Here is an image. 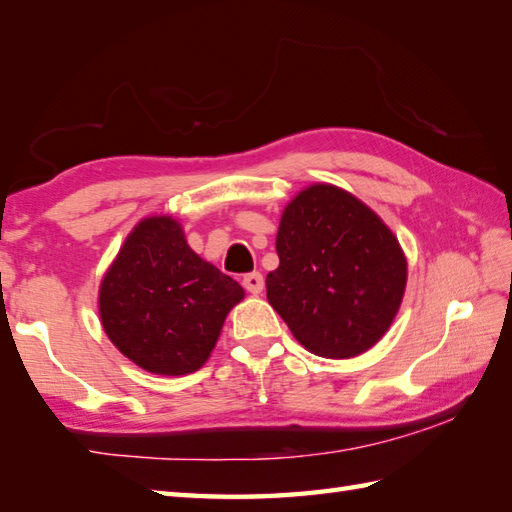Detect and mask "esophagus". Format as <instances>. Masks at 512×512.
<instances>
[{
  "label": "esophagus",
  "mask_w": 512,
  "mask_h": 512,
  "mask_svg": "<svg viewBox=\"0 0 512 512\" xmlns=\"http://www.w3.org/2000/svg\"><path fill=\"white\" fill-rule=\"evenodd\" d=\"M243 287L249 293H260V291H263V287H265L263 274H260V271H252V274H245L243 276Z\"/></svg>",
  "instance_id": "34e87169"
}]
</instances>
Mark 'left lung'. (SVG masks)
<instances>
[{"label":"left lung","instance_id":"obj_1","mask_svg":"<svg viewBox=\"0 0 512 512\" xmlns=\"http://www.w3.org/2000/svg\"><path fill=\"white\" fill-rule=\"evenodd\" d=\"M276 249L267 300L304 348L348 359L388 331L407 263L394 234L359 199L326 184L302 190L282 212Z\"/></svg>","mask_w":512,"mask_h":512}]
</instances>
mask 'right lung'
I'll return each mask as SVG.
<instances>
[{
  "mask_svg": "<svg viewBox=\"0 0 512 512\" xmlns=\"http://www.w3.org/2000/svg\"><path fill=\"white\" fill-rule=\"evenodd\" d=\"M243 287L188 247L170 217L144 219L100 287V320L122 355L168 374L199 370Z\"/></svg>",
  "mask_w": 512,
  "mask_h": 512,
  "instance_id": "obj_1",
  "label": "right lung"
}]
</instances>
